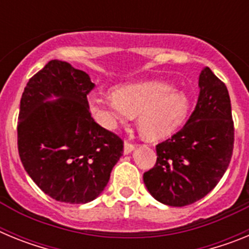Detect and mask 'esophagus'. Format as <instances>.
<instances>
[{
  "label": "esophagus",
  "instance_id": "1",
  "mask_svg": "<svg viewBox=\"0 0 249 249\" xmlns=\"http://www.w3.org/2000/svg\"><path fill=\"white\" fill-rule=\"evenodd\" d=\"M133 149H135V144L131 143V142H128V141H126V142H124V155H128V153H131Z\"/></svg>",
  "mask_w": 249,
  "mask_h": 249
}]
</instances>
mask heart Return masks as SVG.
Listing matches in <instances>:
<instances>
[{"label":"heart","mask_w":249,"mask_h":249,"mask_svg":"<svg viewBox=\"0 0 249 249\" xmlns=\"http://www.w3.org/2000/svg\"><path fill=\"white\" fill-rule=\"evenodd\" d=\"M89 105L94 117L106 127H114L138 116L141 133L149 140L172 135L190 109L184 92L157 81L123 86L109 97L91 94Z\"/></svg>","instance_id":"heart-1"}]
</instances>
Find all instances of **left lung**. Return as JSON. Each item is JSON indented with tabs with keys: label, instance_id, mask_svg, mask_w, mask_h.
Returning <instances> with one entry per match:
<instances>
[{
	"label": "left lung",
	"instance_id": "8db88e82",
	"mask_svg": "<svg viewBox=\"0 0 249 249\" xmlns=\"http://www.w3.org/2000/svg\"><path fill=\"white\" fill-rule=\"evenodd\" d=\"M195 111L181 131L156 146L157 162L143 175L158 202L183 207L199 201L217 186L230 166L234 127L228 89L210 68L198 78Z\"/></svg>",
	"mask_w": 249,
	"mask_h": 249
}]
</instances>
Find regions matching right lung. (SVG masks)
<instances>
[{
    "instance_id": "obj_1",
    "label": "right lung",
    "mask_w": 249,
    "mask_h": 249,
    "mask_svg": "<svg viewBox=\"0 0 249 249\" xmlns=\"http://www.w3.org/2000/svg\"><path fill=\"white\" fill-rule=\"evenodd\" d=\"M86 72L52 59L31 77L17 124L21 162L35 183L59 202L83 204L102 193L123 153V141L94 122ZM52 97L57 100L48 101Z\"/></svg>"
}]
</instances>
